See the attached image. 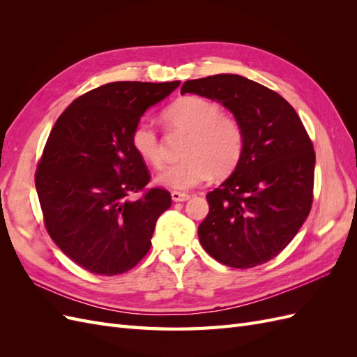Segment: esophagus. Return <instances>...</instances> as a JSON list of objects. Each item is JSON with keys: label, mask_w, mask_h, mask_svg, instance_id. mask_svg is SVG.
Instances as JSON below:
<instances>
[{"label": "esophagus", "mask_w": 357, "mask_h": 357, "mask_svg": "<svg viewBox=\"0 0 357 357\" xmlns=\"http://www.w3.org/2000/svg\"><path fill=\"white\" fill-rule=\"evenodd\" d=\"M171 198L174 202H185V201H189L190 199V195H188V193H183V192H171Z\"/></svg>", "instance_id": "obj_1"}]
</instances>
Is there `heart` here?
<instances>
[{
	"label": "heart",
	"instance_id": "b5f03b06",
	"mask_svg": "<svg viewBox=\"0 0 357 357\" xmlns=\"http://www.w3.org/2000/svg\"><path fill=\"white\" fill-rule=\"evenodd\" d=\"M164 121L176 131L188 134L183 150L185 160L165 168L156 183L174 190H189L207 181L213 174L225 177L238 165L244 149V135L235 119L222 114L219 104L202 96H183L164 112ZM131 144L147 165L164 164V147L155 128L138 122L131 134Z\"/></svg>",
	"mask_w": 357,
	"mask_h": 357
}]
</instances>
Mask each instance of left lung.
Returning a JSON list of instances; mask_svg holds the SVG:
<instances>
[{
	"label": "left lung",
	"instance_id": "left-lung-1",
	"mask_svg": "<svg viewBox=\"0 0 357 357\" xmlns=\"http://www.w3.org/2000/svg\"><path fill=\"white\" fill-rule=\"evenodd\" d=\"M181 93L222 104L244 135L238 165L207 193L202 247L232 268L271 261L294 240L312 202L316 155L298 113L277 92L238 74L188 80Z\"/></svg>",
	"mask_w": 357,
	"mask_h": 357
}]
</instances>
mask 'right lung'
<instances>
[{
  "label": "right lung",
  "instance_id": "add662e5",
  "mask_svg": "<svg viewBox=\"0 0 357 357\" xmlns=\"http://www.w3.org/2000/svg\"><path fill=\"white\" fill-rule=\"evenodd\" d=\"M180 82H114L73 101L50 131L36 188L52 240L73 262L100 275L129 271L149 252L165 189L129 195L150 181L131 144L134 126Z\"/></svg>",
  "mask_w": 357,
  "mask_h": 357
}]
</instances>
